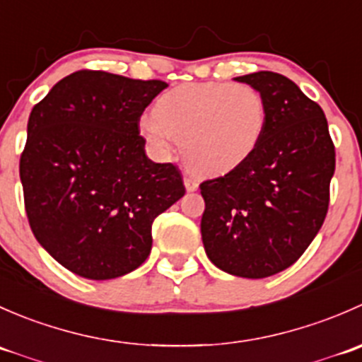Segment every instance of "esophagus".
<instances>
[{
  "mask_svg": "<svg viewBox=\"0 0 362 362\" xmlns=\"http://www.w3.org/2000/svg\"><path fill=\"white\" fill-rule=\"evenodd\" d=\"M184 184H185V189H187L189 192H192V191H196V189H198V182H196L194 178H185Z\"/></svg>",
  "mask_w": 362,
  "mask_h": 362,
  "instance_id": "obj_1",
  "label": "esophagus"
}]
</instances>
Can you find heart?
Instances as JSON below:
<instances>
[{
    "mask_svg": "<svg viewBox=\"0 0 362 362\" xmlns=\"http://www.w3.org/2000/svg\"><path fill=\"white\" fill-rule=\"evenodd\" d=\"M266 126V105L249 83H182L159 98L156 112L138 120L145 144L170 158L182 141V154L196 171L224 175L254 154Z\"/></svg>",
    "mask_w": 362,
    "mask_h": 362,
    "instance_id": "obj_1",
    "label": "heart"
}]
</instances>
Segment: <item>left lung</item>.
Segmentation results:
<instances>
[{
	"mask_svg": "<svg viewBox=\"0 0 362 362\" xmlns=\"http://www.w3.org/2000/svg\"><path fill=\"white\" fill-rule=\"evenodd\" d=\"M261 93L266 126L254 154L199 185L202 238L222 272L266 279L284 272L315 238L329 206L334 145L322 108L287 76H236Z\"/></svg>",
	"mask_w": 362,
	"mask_h": 362,
	"instance_id": "obj_1",
	"label": "left lung"
}]
</instances>
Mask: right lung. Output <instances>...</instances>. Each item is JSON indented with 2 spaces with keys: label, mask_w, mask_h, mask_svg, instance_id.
<instances>
[{
  "label": "right lung",
  "mask_w": 362,
  "mask_h": 362,
  "mask_svg": "<svg viewBox=\"0 0 362 362\" xmlns=\"http://www.w3.org/2000/svg\"><path fill=\"white\" fill-rule=\"evenodd\" d=\"M168 83L82 69L35 105L21 156L33 235L89 280L131 273L152 249V222L185 194L171 163L145 154L138 120Z\"/></svg>",
  "instance_id": "1"
}]
</instances>
